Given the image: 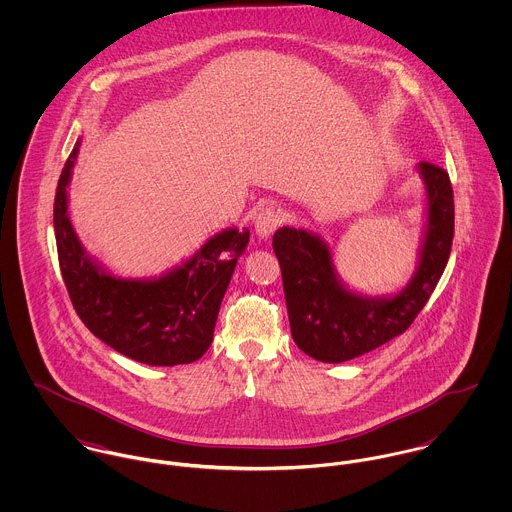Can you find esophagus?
Listing matches in <instances>:
<instances>
[{
	"mask_svg": "<svg viewBox=\"0 0 512 512\" xmlns=\"http://www.w3.org/2000/svg\"><path fill=\"white\" fill-rule=\"evenodd\" d=\"M280 224H282V215L274 207H268L258 213V217L254 220V230L260 238H268L276 232Z\"/></svg>",
	"mask_w": 512,
	"mask_h": 512,
	"instance_id": "34e87169",
	"label": "esophagus"
}]
</instances>
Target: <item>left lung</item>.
I'll list each match as a JSON object with an SVG mask.
<instances>
[{"label":"left lung","mask_w":512,"mask_h":512,"mask_svg":"<svg viewBox=\"0 0 512 512\" xmlns=\"http://www.w3.org/2000/svg\"><path fill=\"white\" fill-rule=\"evenodd\" d=\"M426 222L410 282L390 295L351 290L333 250L311 230L282 226L274 234L295 345L321 363H345L402 335L438 286L453 242V189L447 171L420 161Z\"/></svg>","instance_id":"1"}]
</instances>
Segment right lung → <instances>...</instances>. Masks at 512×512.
<instances>
[{"label": "right lung", "mask_w": 512, "mask_h": 512, "mask_svg": "<svg viewBox=\"0 0 512 512\" xmlns=\"http://www.w3.org/2000/svg\"><path fill=\"white\" fill-rule=\"evenodd\" d=\"M80 140L59 179L55 236L65 286L82 323L114 351L142 365H189L213 343L220 303L250 232L209 238L189 260L153 278H122L94 260L69 217V185Z\"/></svg>", "instance_id": "right-lung-1"}]
</instances>
